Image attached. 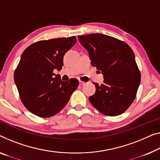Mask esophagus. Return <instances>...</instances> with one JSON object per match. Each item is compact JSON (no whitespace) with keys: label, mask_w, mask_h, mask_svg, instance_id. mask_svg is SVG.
Returning a JSON list of instances; mask_svg holds the SVG:
<instances>
[{"label":"esophagus","mask_w":160,"mask_h":160,"mask_svg":"<svg viewBox=\"0 0 160 160\" xmlns=\"http://www.w3.org/2000/svg\"><path fill=\"white\" fill-rule=\"evenodd\" d=\"M79 83H80V85H84L85 84V82H83V81H81V80L79 81Z\"/></svg>","instance_id":"1"}]
</instances>
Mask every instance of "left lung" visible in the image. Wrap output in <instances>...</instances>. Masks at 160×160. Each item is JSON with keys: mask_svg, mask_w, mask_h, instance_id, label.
<instances>
[{"mask_svg": "<svg viewBox=\"0 0 160 160\" xmlns=\"http://www.w3.org/2000/svg\"><path fill=\"white\" fill-rule=\"evenodd\" d=\"M89 52L91 65L103 75V83L93 82L96 90L89 101L106 116L124 113L134 101L141 73L134 53L126 42L102 34L78 36Z\"/></svg>", "mask_w": 160, "mask_h": 160, "instance_id": "left-lung-1", "label": "left lung"}]
</instances>
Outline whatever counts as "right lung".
I'll return each mask as SVG.
<instances>
[{
	"label": "right lung",
	"mask_w": 160,
	"mask_h": 160,
	"mask_svg": "<svg viewBox=\"0 0 160 160\" xmlns=\"http://www.w3.org/2000/svg\"><path fill=\"white\" fill-rule=\"evenodd\" d=\"M75 37L33 43L21 54L14 72L19 97L28 111L41 118L58 113L79 85L76 78L62 81L54 73L63 65L65 54L76 44Z\"/></svg>",
	"instance_id": "1"
}]
</instances>
